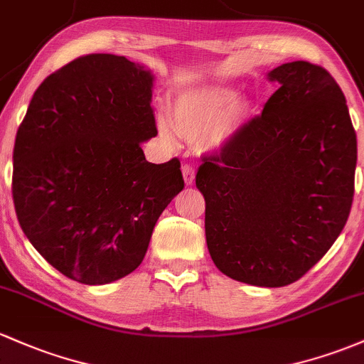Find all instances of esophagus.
<instances>
[{
  "label": "esophagus",
  "instance_id": "34e87169",
  "mask_svg": "<svg viewBox=\"0 0 364 364\" xmlns=\"http://www.w3.org/2000/svg\"><path fill=\"white\" fill-rule=\"evenodd\" d=\"M182 173H183V181H186V183H193L194 182V168H193V165H183L182 166Z\"/></svg>",
  "mask_w": 364,
  "mask_h": 364
}]
</instances>
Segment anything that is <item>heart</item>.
Returning <instances> with one entry per match:
<instances>
[{"label": "heart", "instance_id": "heart-1", "mask_svg": "<svg viewBox=\"0 0 364 364\" xmlns=\"http://www.w3.org/2000/svg\"><path fill=\"white\" fill-rule=\"evenodd\" d=\"M237 92L224 85L189 88L173 102V128L187 139H201L210 149L225 146L243 127L248 105L237 100ZM165 135L171 134L166 119L159 121Z\"/></svg>", "mask_w": 364, "mask_h": 364}]
</instances>
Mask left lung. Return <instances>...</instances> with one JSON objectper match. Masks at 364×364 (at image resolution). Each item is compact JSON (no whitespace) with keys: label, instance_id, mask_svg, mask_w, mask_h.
Listing matches in <instances>:
<instances>
[{"label":"left lung","instance_id":"8db88e82","mask_svg":"<svg viewBox=\"0 0 364 364\" xmlns=\"http://www.w3.org/2000/svg\"><path fill=\"white\" fill-rule=\"evenodd\" d=\"M277 90L218 152L203 156L208 252L225 276L287 287L323 259L354 196L355 132L330 73L306 60L269 73Z\"/></svg>","mask_w":364,"mask_h":364}]
</instances>
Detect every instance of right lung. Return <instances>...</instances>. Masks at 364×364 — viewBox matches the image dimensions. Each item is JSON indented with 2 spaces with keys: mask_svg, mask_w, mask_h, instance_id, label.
Masks as SVG:
<instances>
[{
  "mask_svg": "<svg viewBox=\"0 0 364 364\" xmlns=\"http://www.w3.org/2000/svg\"><path fill=\"white\" fill-rule=\"evenodd\" d=\"M152 76L111 53L77 57L34 92L15 136L18 224L58 272L83 284L130 274L183 189L178 158L154 165Z\"/></svg>",
  "mask_w": 364,
  "mask_h": 364,
  "instance_id": "1",
  "label": "right lung"
}]
</instances>
